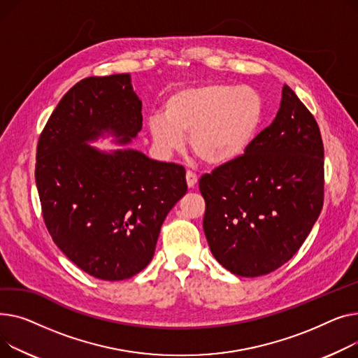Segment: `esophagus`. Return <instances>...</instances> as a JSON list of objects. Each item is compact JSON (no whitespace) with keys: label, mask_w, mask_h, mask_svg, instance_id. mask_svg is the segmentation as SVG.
Returning <instances> with one entry per match:
<instances>
[{"label":"esophagus","mask_w":358,"mask_h":358,"mask_svg":"<svg viewBox=\"0 0 358 358\" xmlns=\"http://www.w3.org/2000/svg\"><path fill=\"white\" fill-rule=\"evenodd\" d=\"M196 183H198L196 175L192 173V172H186V185H187V187L194 189L196 186Z\"/></svg>","instance_id":"obj_1"}]
</instances>
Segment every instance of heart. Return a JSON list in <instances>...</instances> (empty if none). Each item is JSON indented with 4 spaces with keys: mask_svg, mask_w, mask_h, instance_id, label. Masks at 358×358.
<instances>
[{
    "mask_svg": "<svg viewBox=\"0 0 358 358\" xmlns=\"http://www.w3.org/2000/svg\"><path fill=\"white\" fill-rule=\"evenodd\" d=\"M266 103L253 88L214 82L173 92L164 101L163 117L149 120L157 152L171 156L183 147L205 164L220 167L240 160L257 138Z\"/></svg>",
    "mask_w": 358,
    "mask_h": 358,
    "instance_id": "1",
    "label": "heart"
}]
</instances>
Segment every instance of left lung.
Wrapping results in <instances>:
<instances>
[{
	"label": "left lung",
	"instance_id": "left-lung-1",
	"mask_svg": "<svg viewBox=\"0 0 358 358\" xmlns=\"http://www.w3.org/2000/svg\"><path fill=\"white\" fill-rule=\"evenodd\" d=\"M205 237L217 262L243 278L279 268L301 248L324 203V144L287 85L276 118L237 162L199 179Z\"/></svg>",
	"mask_w": 358,
	"mask_h": 358
}]
</instances>
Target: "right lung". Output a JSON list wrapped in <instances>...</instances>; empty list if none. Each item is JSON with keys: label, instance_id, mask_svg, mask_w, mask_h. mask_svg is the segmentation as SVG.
Instances as JSON below:
<instances>
[{"label": "right lung", "instance_id": "add662e5", "mask_svg": "<svg viewBox=\"0 0 358 358\" xmlns=\"http://www.w3.org/2000/svg\"><path fill=\"white\" fill-rule=\"evenodd\" d=\"M143 127L131 76H91L72 87L41 131L36 185L55 244L101 280H124L153 259L162 224L186 194L183 166L125 147ZM111 135L122 147L89 143Z\"/></svg>", "mask_w": 358, "mask_h": 358}]
</instances>
